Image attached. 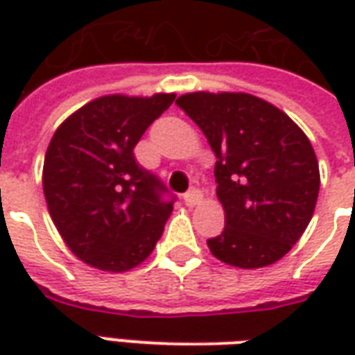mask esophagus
Instances as JSON below:
<instances>
[{
    "label": "esophagus",
    "instance_id": "1",
    "mask_svg": "<svg viewBox=\"0 0 355 355\" xmlns=\"http://www.w3.org/2000/svg\"><path fill=\"white\" fill-rule=\"evenodd\" d=\"M203 198V193H201L200 188H192V190H188L184 193V203L188 207H193V205H198Z\"/></svg>",
    "mask_w": 355,
    "mask_h": 355
}]
</instances>
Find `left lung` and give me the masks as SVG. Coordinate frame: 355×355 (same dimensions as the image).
<instances>
[{
  "label": "left lung",
  "instance_id": "obj_1",
  "mask_svg": "<svg viewBox=\"0 0 355 355\" xmlns=\"http://www.w3.org/2000/svg\"><path fill=\"white\" fill-rule=\"evenodd\" d=\"M178 108L216 155L224 230L207 239L218 261L262 268L289 253L310 224L320 165L310 140L287 114L247 93H188Z\"/></svg>",
  "mask_w": 355,
  "mask_h": 355
}]
</instances>
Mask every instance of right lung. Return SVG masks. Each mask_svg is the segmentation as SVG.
<instances>
[{"instance_id": "right-lung-1", "label": "right lung", "mask_w": 355, "mask_h": 355, "mask_svg": "<svg viewBox=\"0 0 355 355\" xmlns=\"http://www.w3.org/2000/svg\"><path fill=\"white\" fill-rule=\"evenodd\" d=\"M175 94L94 98L58 127L43 163V192L58 234L80 261L127 272L162 238L175 196L140 167L135 146Z\"/></svg>"}]
</instances>
